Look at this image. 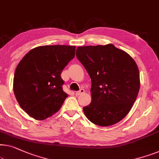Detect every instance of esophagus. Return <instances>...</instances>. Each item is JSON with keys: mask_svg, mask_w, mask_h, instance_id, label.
Masks as SVG:
<instances>
[{"mask_svg": "<svg viewBox=\"0 0 159 159\" xmlns=\"http://www.w3.org/2000/svg\"><path fill=\"white\" fill-rule=\"evenodd\" d=\"M83 93H84V89H80V91L75 92V95H81V94H83Z\"/></svg>", "mask_w": 159, "mask_h": 159, "instance_id": "1", "label": "esophagus"}]
</instances>
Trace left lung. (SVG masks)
Masks as SVG:
<instances>
[{"mask_svg": "<svg viewBox=\"0 0 159 159\" xmlns=\"http://www.w3.org/2000/svg\"><path fill=\"white\" fill-rule=\"evenodd\" d=\"M76 56L92 81V101L83 107L85 116L100 126L121 120L139 94L140 75L136 63L111 43L77 47Z\"/></svg>", "mask_w": 159, "mask_h": 159, "instance_id": "8db88e82", "label": "left lung"}]
</instances>
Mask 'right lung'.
Segmentation results:
<instances>
[{
	"mask_svg": "<svg viewBox=\"0 0 159 159\" xmlns=\"http://www.w3.org/2000/svg\"><path fill=\"white\" fill-rule=\"evenodd\" d=\"M75 54L72 46H42L20 60L13 78V92L29 116L42 120L60 109L68 97L63 91L61 73Z\"/></svg>",
	"mask_w": 159,
	"mask_h": 159,
	"instance_id": "obj_1",
	"label": "right lung"
}]
</instances>
